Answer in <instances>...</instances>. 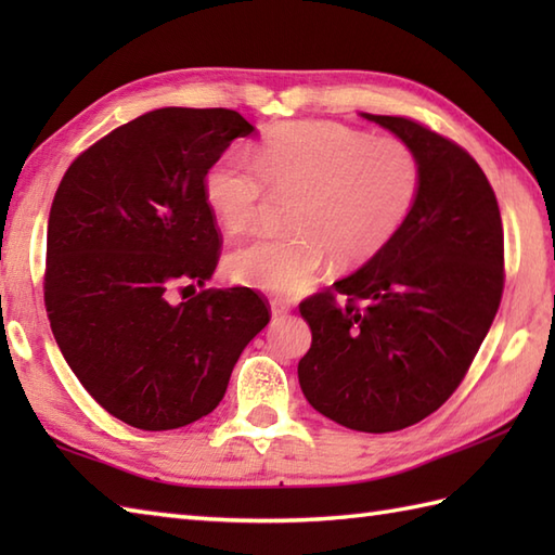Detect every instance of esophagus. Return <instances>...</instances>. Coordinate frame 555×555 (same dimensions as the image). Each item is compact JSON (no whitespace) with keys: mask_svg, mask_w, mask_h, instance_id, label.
<instances>
[{"mask_svg":"<svg viewBox=\"0 0 555 555\" xmlns=\"http://www.w3.org/2000/svg\"><path fill=\"white\" fill-rule=\"evenodd\" d=\"M288 312H291V308L286 302H281V300H271V320H284V317H288Z\"/></svg>","mask_w":555,"mask_h":555,"instance_id":"1","label":"esophagus"}]
</instances>
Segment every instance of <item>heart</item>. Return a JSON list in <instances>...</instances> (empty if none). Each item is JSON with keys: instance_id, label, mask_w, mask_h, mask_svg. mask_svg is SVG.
Segmentation results:
<instances>
[{"instance_id": "heart-1", "label": "heart", "mask_w": 555, "mask_h": 555, "mask_svg": "<svg viewBox=\"0 0 555 555\" xmlns=\"http://www.w3.org/2000/svg\"><path fill=\"white\" fill-rule=\"evenodd\" d=\"M422 185V167L403 140L370 138L334 121L271 128L255 162L223 155L205 173V203L229 233L255 227L269 195L293 199L291 235L259 238L229 257L235 284L293 298L308 291L328 257L360 267L403 229Z\"/></svg>"}]
</instances>
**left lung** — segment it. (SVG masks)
<instances>
[{
  "mask_svg": "<svg viewBox=\"0 0 555 555\" xmlns=\"http://www.w3.org/2000/svg\"><path fill=\"white\" fill-rule=\"evenodd\" d=\"M412 147L417 203L382 255L300 305L312 346L308 403L348 429L386 434L439 410L487 338L503 293V223L479 164L403 116L360 114Z\"/></svg>",
  "mask_w": 555,
  "mask_h": 555,
  "instance_id": "8db88e82",
  "label": "left lung"
}]
</instances>
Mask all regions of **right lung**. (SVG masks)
<instances>
[{
    "label": "right lung",
    "instance_id": "add662e5",
    "mask_svg": "<svg viewBox=\"0 0 555 555\" xmlns=\"http://www.w3.org/2000/svg\"><path fill=\"white\" fill-rule=\"evenodd\" d=\"M250 133L233 109H152L82 152L56 188L44 271L52 334L86 391L135 429L209 415L269 322L250 288L205 291L221 245L205 173Z\"/></svg>",
    "mask_w": 555,
    "mask_h": 555
}]
</instances>
